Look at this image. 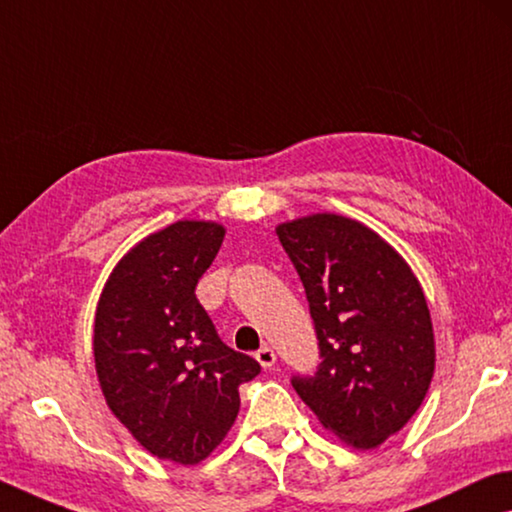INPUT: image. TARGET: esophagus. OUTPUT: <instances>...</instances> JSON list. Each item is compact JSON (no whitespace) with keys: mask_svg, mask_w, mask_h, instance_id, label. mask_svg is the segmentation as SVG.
I'll return each instance as SVG.
<instances>
[{"mask_svg":"<svg viewBox=\"0 0 512 512\" xmlns=\"http://www.w3.org/2000/svg\"><path fill=\"white\" fill-rule=\"evenodd\" d=\"M256 359H258V364H261L265 371H267V368L274 366V361H277V355H274V350L270 348V345H263L261 350H256Z\"/></svg>","mask_w":512,"mask_h":512,"instance_id":"obj_1","label":"esophagus"}]
</instances>
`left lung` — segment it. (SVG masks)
<instances>
[{"mask_svg":"<svg viewBox=\"0 0 512 512\" xmlns=\"http://www.w3.org/2000/svg\"><path fill=\"white\" fill-rule=\"evenodd\" d=\"M309 302L316 373L290 384L345 444L375 448L412 419L435 371V338L419 281L380 235L341 215L277 229Z\"/></svg>","mask_w":512,"mask_h":512,"instance_id":"1","label":"left lung"}]
</instances>
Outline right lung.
<instances>
[{"label": "right lung", "instance_id": "add662e5", "mask_svg": "<svg viewBox=\"0 0 512 512\" xmlns=\"http://www.w3.org/2000/svg\"><path fill=\"white\" fill-rule=\"evenodd\" d=\"M224 226L176 222L123 256L102 290L93 355L102 393L137 442L162 460L208 458L261 364L219 338L196 300Z\"/></svg>", "mask_w": 512, "mask_h": 512}]
</instances>
